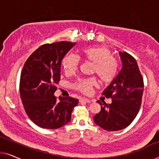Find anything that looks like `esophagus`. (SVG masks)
Masks as SVG:
<instances>
[{"label":"esophagus","instance_id":"1","mask_svg":"<svg viewBox=\"0 0 159 159\" xmlns=\"http://www.w3.org/2000/svg\"><path fill=\"white\" fill-rule=\"evenodd\" d=\"M80 103H82V102H84V103H90L91 101L88 98H81L80 99Z\"/></svg>","mask_w":159,"mask_h":159}]
</instances>
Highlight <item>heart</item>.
Instances as JSON below:
<instances>
[{
    "label": "heart",
    "mask_w": 159,
    "mask_h": 159,
    "mask_svg": "<svg viewBox=\"0 0 159 159\" xmlns=\"http://www.w3.org/2000/svg\"><path fill=\"white\" fill-rule=\"evenodd\" d=\"M80 54L82 58L93 64V73L98 77L103 84H109L116 77L119 71V63L113 57L112 52L107 47L93 46L82 49ZM79 66V59L73 55H66L62 60V66L65 72L73 74ZM96 84L95 77L80 79L75 83V88L82 93L88 94Z\"/></svg>",
    "instance_id": "1"
}]
</instances>
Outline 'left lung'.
Masks as SVG:
<instances>
[{
	"label": "left lung",
	"mask_w": 159,
	"mask_h": 159,
	"mask_svg": "<svg viewBox=\"0 0 159 159\" xmlns=\"http://www.w3.org/2000/svg\"><path fill=\"white\" fill-rule=\"evenodd\" d=\"M122 68L103 95L112 98L110 104L100 101L101 110L93 117L95 123L107 131H118L129 126L140 110L143 94V79L138 63L127 52H119Z\"/></svg>",
	"instance_id": "8db88e82"
}]
</instances>
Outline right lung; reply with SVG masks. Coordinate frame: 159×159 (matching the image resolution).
Segmentation results:
<instances>
[{
    "label": "right lung",
    "mask_w": 159,
    "mask_h": 159,
    "mask_svg": "<svg viewBox=\"0 0 159 159\" xmlns=\"http://www.w3.org/2000/svg\"><path fill=\"white\" fill-rule=\"evenodd\" d=\"M76 43L61 41L45 44L32 53L21 73L19 91L29 118L41 128L58 129L71 120L78 100L54 95L61 79V65L64 56Z\"/></svg>",
    "instance_id": "right-lung-1"
}]
</instances>
